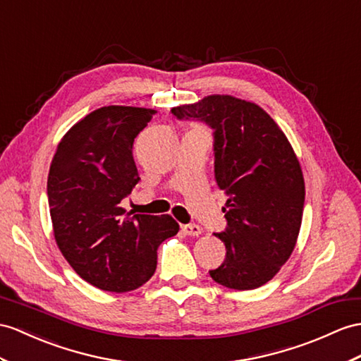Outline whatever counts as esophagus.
Returning a JSON list of instances; mask_svg holds the SVG:
<instances>
[{
    "label": "esophagus",
    "mask_w": 361,
    "mask_h": 361,
    "mask_svg": "<svg viewBox=\"0 0 361 361\" xmlns=\"http://www.w3.org/2000/svg\"><path fill=\"white\" fill-rule=\"evenodd\" d=\"M182 231L188 235H199L202 233V228L196 224H187L182 225Z\"/></svg>",
    "instance_id": "esophagus-1"
}]
</instances>
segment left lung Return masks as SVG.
<instances>
[{
	"instance_id": "8db88e82",
	"label": "left lung",
	"mask_w": 361,
	"mask_h": 361,
	"mask_svg": "<svg viewBox=\"0 0 361 361\" xmlns=\"http://www.w3.org/2000/svg\"><path fill=\"white\" fill-rule=\"evenodd\" d=\"M171 113L213 128L214 178L228 200L226 228L216 233L226 256L211 279L239 291L265 285L291 256L302 225L305 180L291 144L265 110L234 96Z\"/></svg>"
}]
</instances>
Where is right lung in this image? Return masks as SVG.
<instances>
[{"label": "right lung", "mask_w": 361, "mask_h": 361, "mask_svg": "<svg viewBox=\"0 0 361 361\" xmlns=\"http://www.w3.org/2000/svg\"><path fill=\"white\" fill-rule=\"evenodd\" d=\"M156 111L110 105L87 114L61 139L47 179L58 248L76 274L110 293L142 286L154 274L159 245L178 234L169 214H126L140 180L135 137Z\"/></svg>", "instance_id": "add662e5"}]
</instances>
